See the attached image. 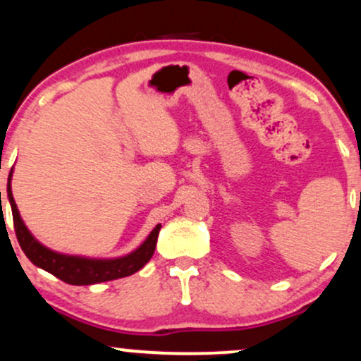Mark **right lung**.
I'll use <instances>...</instances> for the list:
<instances>
[{"label": "right lung", "mask_w": 361, "mask_h": 361, "mask_svg": "<svg viewBox=\"0 0 361 361\" xmlns=\"http://www.w3.org/2000/svg\"><path fill=\"white\" fill-rule=\"evenodd\" d=\"M11 180V173H10ZM1 197V192H0ZM8 200L11 203L13 212V225H15L16 238H18L21 250L25 255L32 260L35 266L45 269L47 272L59 277L60 281L67 282L73 286H89L97 284V282H106L112 279H119V277L131 276L137 272L145 264L153 257L156 249V240H158V233L161 225H156L149 237L146 238L145 244L136 249L133 254L126 255L119 259H84V257H73V255L56 254V252L43 247L40 242L33 238L28 228L25 227L23 220H21L18 208H16L15 198L11 193V185L8 181Z\"/></svg>", "instance_id": "1"}]
</instances>
